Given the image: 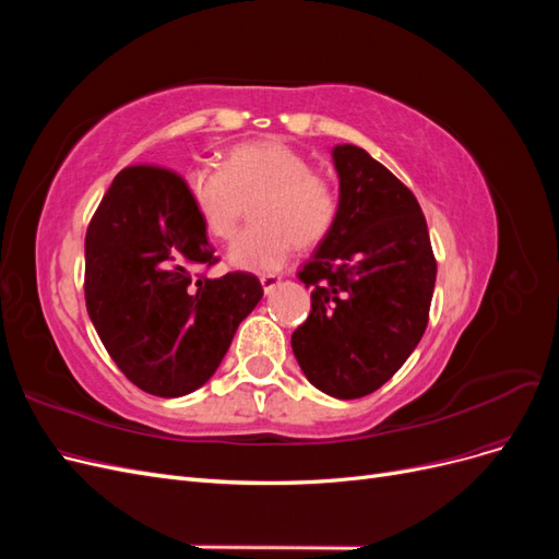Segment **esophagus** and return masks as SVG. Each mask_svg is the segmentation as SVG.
<instances>
[{"mask_svg":"<svg viewBox=\"0 0 559 559\" xmlns=\"http://www.w3.org/2000/svg\"><path fill=\"white\" fill-rule=\"evenodd\" d=\"M280 277L277 275H263L261 277V286H263V292H265V296H270V294H273L275 289H277V286H280Z\"/></svg>","mask_w":559,"mask_h":559,"instance_id":"obj_1","label":"esophagus"}]
</instances>
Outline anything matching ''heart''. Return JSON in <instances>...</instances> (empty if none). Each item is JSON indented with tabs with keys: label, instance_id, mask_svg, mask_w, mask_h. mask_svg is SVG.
I'll return each mask as SVG.
<instances>
[{
	"label": "heart",
	"instance_id": "obj_1",
	"mask_svg": "<svg viewBox=\"0 0 559 559\" xmlns=\"http://www.w3.org/2000/svg\"><path fill=\"white\" fill-rule=\"evenodd\" d=\"M186 195L202 228L228 240L247 205L251 226L228 249V265L240 273H275L289 261L294 242L312 247L326 238L337 200L312 163L284 142H253L228 151L224 170L200 165L186 175Z\"/></svg>",
	"mask_w": 559,
	"mask_h": 559
}]
</instances>
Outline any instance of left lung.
Listing matches in <instances>:
<instances>
[{
  "mask_svg": "<svg viewBox=\"0 0 559 559\" xmlns=\"http://www.w3.org/2000/svg\"><path fill=\"white\" fill-rule=\"evenodd\" d=\"M337 212L298 277L312 310L294 331L306 378L333 399L373 394L425 335L436 261L415 195L354 144L331 148Z\"/></svg>",
  "mask_w": 559,
  "mask_h": 559,
  "instance_id": "8db88e82",
  "label": "left lung"
}]
</instances>
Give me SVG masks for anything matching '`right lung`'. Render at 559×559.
<instances>
[{"label": "right lung", "mask_w": 559, "mask_h": 559, "mask_svg": "<svg viewBox=\"0 0 559 559\" xmlns=\"http://www.w3.org/2000/svg\"><path fill=\"white\" fill-rule=\"evenodd\" d=\"M214 261L179 175L138 165L114 177L86 233V308L142 392L179 399L200 389L263 298L249 273L193 277Z\"/></svg>", "instance_id": "right-lung-1"}]
</instances>
